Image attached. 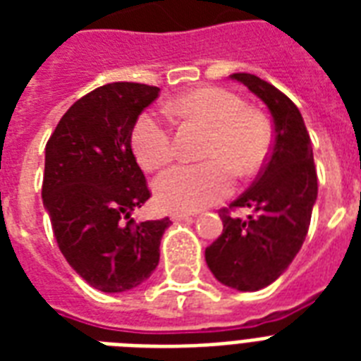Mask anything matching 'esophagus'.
Here are the masks:
<instances>
[{
    "mask_svg": "<svg viewBox=\"0 0 361 361\" xmlns=\"http://www.w3.org/2000/svg\"><path fill=\"white\" fill-rule=\"evenodd\" d=\"M191 214H185V212H170V219L172 221H183V219H189Z\"/></svg>",
    "mask_w": 361,
    "mask_h": 361,
    "instance_id": "esophagus-1",
    "label": "esophagus"
}]
</instances>
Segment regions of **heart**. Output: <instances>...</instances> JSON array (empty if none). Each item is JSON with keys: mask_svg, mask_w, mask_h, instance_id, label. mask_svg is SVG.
<instances>
[{"mask_svg": "<svg viewBox=\"0 0 361 361\" xmlns=\"http://www.w3.org/2000/svg\"><path fill=\"white\" fill-rule=\"evenodd\" d=\"M181 121L206 129L200 164H176L153 181V192L163 208L197 212L231 195L234 174L260 170L271 146L268 121L245 101L223 87H202L170 104ZM130 146L142 169L155 170L176 153L172 130L155 112L138 116Z\"/></svg>", "mask_w": 361, "mask_h": 361, "instance_id": "1", "label": "heart"}]
</instances>
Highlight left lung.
I'll return each mask as SVG.
<instances>
[{
    "instance_id": "1",
    "label": "left lung",
    "mask_w": 361,
    "mask_h": 361,
    "mask_svg": "<svg viewBox=\"0 0 361 361\" xmlns=\"http://www.w3.org/2000/svg\"><path fill=\"white\" fill-rule=\"evenodd\" d=\"M232 80L247 86L271 112L274 144L268 163L231 209H251L247 219L223 208V234L206 249V264L223 285L260 290L285 271L307 236L317 202L313 146L300 110L285 93L249 73Z\"/></svg>"
}]
</instances>
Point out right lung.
<instances>
[{
	"label": "right lung",
	"mask_w": 361,
	"mask_h": 361,
	"mask_svg": "<svg viewBox=\"0 0 361 361\" xmlns=\"http://www.w3.org/2000/svg\"><path fill=\"white\" fill-rule=\"evenodd\" d=\"M159 87L114 82L93 90L59 120L44 149L42 204L71 268L101 292L142 285L159 264L170 219H130L149 198L130 147L138 116Z\"/></svg>",
	"instance_id": "right-lung-1"
}]
</instances>
